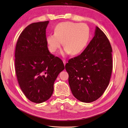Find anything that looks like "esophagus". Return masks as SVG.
<instances>
[{
    "instance_id": "34e87169",
    "label": "esophagus",
    "mask_w": 128,
    "mask_h": 128,
    "mask_svg": "<svg viewBox=\"0 0 128 128\" xmlns=\"http://www.w3.org/2000/svg\"><path fill=\"white\" fill-rule=\"evenodd\" d=\"M63 63L64 64V65L66 64V61L65 60H63Z\"/></svg>"
}]
</instances>
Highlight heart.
<instances>
[{"mask_svg": "<svg viewBox=\"0 0 128 128\" xmlns=\"http://www.w3.org/2000/svg\"><path fill=\"white\" fill-rule=\"evenodd\" d=\"M90 35L89 28L85 24L65 22L58 24L55 27L54 34L49 35L46 40L52 53H55L63 42L66 53L76 55L86 47Z\"/></svg>", "mask_w": 128, "mask_h": 128, "instance_id": "obj_1", "label": "heart"}]
</instances>
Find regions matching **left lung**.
<instances>
[{
  "mask_svg": "<svg viewBox=\"0 0 128 128\" xmlns=\"http://www.w3.org/2000/svg\"><path fill=\"white\" fill-rule=\"evenodd\" d=\"M112 52L108 37L96 27L95 35L86 48L66 64L70 86L78 100L92 102L105 92L113 68Z\"/></svg>",
  "mask_w": 128,
  "mask_h": 128,
  "instance_id": "8db88e82",
  "label": "left lung"
}]
</instances>
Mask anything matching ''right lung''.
<instances>
[{"label": "right lung", "mask_w": 128, "mask_h": 128, "mask_svg": "<svg viewBox=\"0 0 128 128\" xmlns=\"http://www.w3.org/2000/svg\"><path fill=\"white\" fill-rule=\"evenodd\" d=\"M48 22H34L27 26L19 36L15 48L18 84L25 96L36 103L50 98L55 80L65 68L62 60L48 50L46 28Z\"/></svg>", "instance_id": "add662e5"}]
</instances>
